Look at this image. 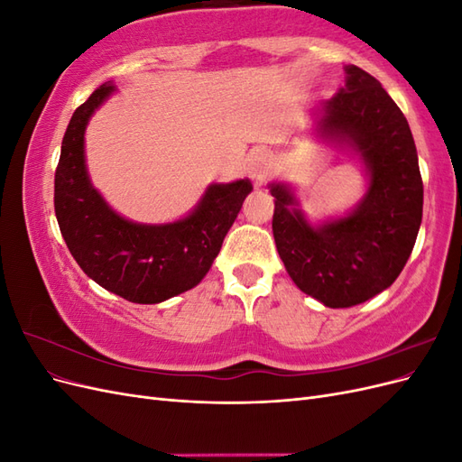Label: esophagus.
<instances>
[{
	"label": "esophagus",
	"instance_id": "1",
	"mask_svg": "<svg viewBox=\"0 0 462 462\" xmlns=\"http://www.w3.org/2000/svg\"><path fill=\"white\" fill-rule=\"evenodd\" d=\"M268 171H270V153L265 150L253 152V156L248 158V175L253 177L256 187H262L265 183Z\"/></svg>",
	"mask_w": 462,
	"mask_h": 462
}]
</instances>
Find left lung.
<instances>
[{
  "mask_svg": "<svg viewBox=\"0 0 462 462\" xmlns=\"http://www.w3.org/2000/svg\"><path fill=\"white\" fill-rule=\"evenodd\" d=\"M345 87L312 111V134L362 162L368 187L339 217L312 223L295 189L273 180V239L295 285L329 309H348L393 285L422 223L424 187L407 117L356 65Z\"/></svg>",
  "mask_w": 462,
  "mask_h": 462,
  "instance_id": "obj_1",
  "label": "left lung"
}]
</instances>
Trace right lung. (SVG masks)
<instances>
[{
    "mask_svg": "<svg viewBox=\"0 0 462 462\" xmlns=\"http://www.w3.org/2000/svg\"><path fill=\"white\" fill-rule=\"evenodd\" d=\"M116 87L106 82L77 107L55 170V217L67 248L90 279L136 304H158L197 287L253 190L248 179L212 183L190 212L171 223H138L117 214L87 170L85 133Z\"/></svg>",
    "mask_w": 462,
    "mask_h": 462,
    "instance_id": "obj_1",
    "label": "right lung"
}]
</instances>
